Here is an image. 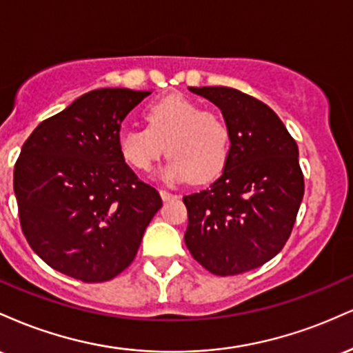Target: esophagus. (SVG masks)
Returning a JSON list of instances; mask_svg holds the SVG:
<instances>
[{
    "mask_svg": "<svg viewBox=\"0 0 353 353\" xmlns=\"http://www.w3.org/2000/svg\"><path fill=\"white\" fill-rule=\"evenodd\" d=\"M161 197H163V201L164 202H168V201H172V199H177V196L176 194H171V192H168V190H161Z\"/></svg>",
    "mask_w": 353,
    "mask_h": 353,
    "instance_id": "obj_1",
    "label": "esophagus"
}]
</instances>
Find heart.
Masks as SVG:
<instances>
[{"label": "heart", "instance_id": "heart-1", "mask_svg": "<svg viewBox=\"0 0 353 353\" xmlns=\"http://www.w3.org/2000/svg\"><path fill=\"white\" fill-rule=\"evenodd\" d=\"M144 116L148 128H124L117 136L119 154L128 165L149 171L168 151L171 157L161 169L168 182H208L225 168L230 136L217 114L174 94L149 103Z\"/></svg>", "mask_w": 353, "mask_h": 353}]
</instances>
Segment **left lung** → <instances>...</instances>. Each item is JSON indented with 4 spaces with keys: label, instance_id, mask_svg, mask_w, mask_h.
Listing matches in <instances>:
<instances>
[{
    "label": "left lung",
    "instance_id": "1",
    "mask_svg": "<svg viewBox=\"0 0 353 353\" xmlns=\"http://www.w3.org/2000/svg\"><path fill=\"white\" fill-rule=\"evenodd\" d=\"M189 91L221 109L230 152L217 181L184 197L185 245L209 272H247L281 252L292 232L303 197L297 143L252 96L224 86Z\"/></svg>",
    "mask_w": 353,
    "mask_h": 353
}]
</instances>
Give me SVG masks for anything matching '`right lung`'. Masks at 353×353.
<instances>
[{"label": "right lung", "instance_id": "1", "mask_svg": "<svg viewBox=\"0 0 353 353\" xmlns=\"http://www.w3.org/2000/svg\"><path fill=\"white\" fill-rule=\"evenodd\" d=\"M149 91L101 88L43 121L14 165L28 244L58 272L111 281L134 261L159 192L121 157V123Z\"/></svg>", "mask_w": 353, "mask_h": 353}]
</instances>
